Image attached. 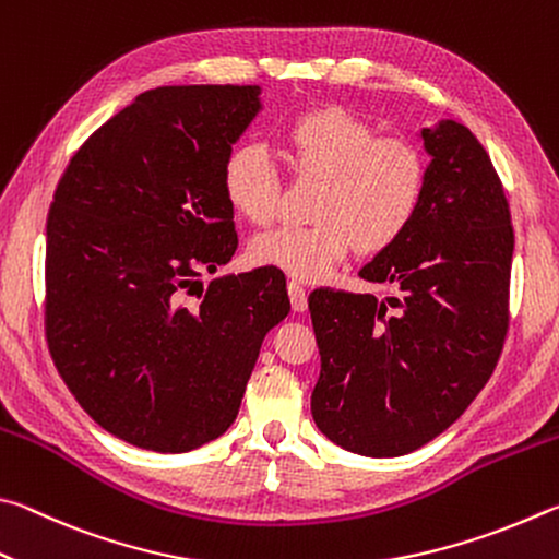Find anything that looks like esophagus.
<instances>
[{"label": "esophagus", "instance_id": "esophagus-1", "mask_svg": "<svg viewBox=\"0 0 559 559\" xmlns=\"http://www.w3.org/2000/svg\"><path fill=\"white\" fill-rule=\"evenodd\" d=\"M287 292H289L292 309H295V311H305V309H307V289L301 287L299 282H289Z\"/></svg>", "mask_w": 559, "mask_h": 559}]
</instances>
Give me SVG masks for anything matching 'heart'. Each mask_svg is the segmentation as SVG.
Returning <instances> with one entry per match:
<instances>
[{
  "label": "heart",
  "instance_id": "heart-1",
  "mask_svg": "<svg viewBox=\"0 0 559 559\" xmlns=\"http://www.w3.org/2000/svg\"><path fill=\"white\" fill-rule=\"evenodd\" d=\"M287 156L295 174L324 181L311 225H285L250 245L258 264L301 282L324 280L350 250L383 252L415 223L427 193V162L413 142L378 136L344 107H324L287 127ZM225 195L254 225L282 213V179L270 152L240 144L225 159Z\"/></svg>",
  "mask_w": 559,
  "mask_h": 559
}]
</instances>
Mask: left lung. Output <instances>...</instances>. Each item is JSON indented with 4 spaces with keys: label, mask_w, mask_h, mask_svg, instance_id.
Masks as SVG:
<instances>
[{
    "label": "left lung",
    "mask_w": 559,
    "mask_h": 559,
    "mask_svg": "<svg viewBox=\"0 0 559 559\" xmlns=\"http://www.w3.org/2000/svg\"><path fill=\"white\" fill-rule=\"evenodd\" d=\"M427 193L415 223L358 274L397 297L314 289L321 373L311 415L331 442L364 456L415 452L474 403L508 331L513 225L501 179L472 130L423 132Z\"/></svg>",
    "instance_id": "8db88e82"
}]
</instances>
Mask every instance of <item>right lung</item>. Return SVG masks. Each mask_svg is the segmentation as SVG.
I'll return each mask as SVG.
<instances>
[{
    "label": "right lung",
    "instance_id": "add662e5",
    "mask_svg": "<svg viewBox=\"0 0 559 559\" xmlns=\"http://www.w3.org/2000/svg\"><path fill=\"white\" fill-rule=\"evenodd\" d=\"M260 85L146 91L87 136L46 221V338L107 432L162 454L221 437L262 338L289 314L285 274H201L238 248L223 169ZM200 287L195 308L182 297Z\"/></svg>",
    "mask_w": 559,
    "mask_h": 559
}]
</instances>
